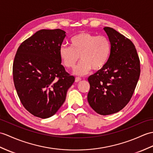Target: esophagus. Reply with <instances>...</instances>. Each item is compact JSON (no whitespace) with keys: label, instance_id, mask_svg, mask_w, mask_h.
<instances>
[{"label":"esophagus","instance_id":"esophagus-1","mask_svg":"<svg viewBox=\"0 0 153 153\" xmlns=\"http://www.w3.org/2000/svg\"><path fill=\"white\" fill-rule=\"evenodd\" d=\"M81 80V77H76V79H75V81L76 83L79 82V81H80Z\"/></svg>","mask_w":153,"mask_h":153}]
</instances>
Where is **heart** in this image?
I'll use <instances>...</instances> for the list:
<instances>
[{
    "instance_id": "b5f03b06",
    "label": "heart",
    "mask_w": 153,
    "mask_h": 153,
    "mask_svg": "<svg viewBox=\"0 0 153 153\" xmlns=\"http://www.w3.org/2000/svg\"><path fill=\"white\" fill-rule=\"evenodd\" d=\"M70 44V47L63 45L60 48V57L66 68L73 69L80 56L81 61L74 70L77 75H85L91 69L101 70L107 64L111 54V43L103 35L80 32L71 38Z\"/></svg>"
}]
</instances>
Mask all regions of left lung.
<instances>
[{
	"mask_svg": "<svg viewBox=\"0 0 153 153\" xmlns=\"http://www.w3.org/2000/svg\"><path fill=\"white\" fill-rule=\"evenodd\" d=\"M111 46L105 66L88 77L91 107L102 115L120 111L132 98L140 76V60L132 42L113 28H104Z\"/></svg>",
	"mask_w": 153,
	"mask_h": 153,
	"instance_id": "left-lung-1",
	"label": "left lung"
}]
</instances>
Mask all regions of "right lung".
<instances>
[{"label": "right lung", "mask_w": 153, "mask_h": 153, "mask_svg": "<svg viewBox=\"0 0 153 153\" xmlns=\"http://www.w3.org/2000/svg\"><path fill=\"white\" fill-rule=\"evenodd\" d=\"M65 32L37 31L23 42L13 63V79L24 108L35 117L46 119L55 114L66 100L75 77L61 65L59 51Z\"/></svg>", "instance_id": "add662e5"}]
</instances>
